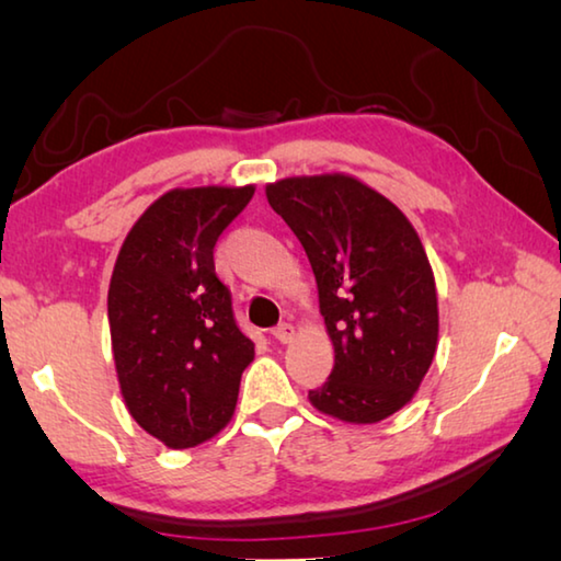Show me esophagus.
I'll return each instance as SVG.
<instances>
[{
    "label": "esophagus",
    "instance_id": "obj_1",
    "mask_svg": "<svg viewBox=\"0 0 561 561\" xmlns=\"http://www.w3.org/2000/svg\"><path fill=\"white\" fill-rule=\"evenodd\" d=\"M273 337L283 342V345H288V342L296 337V328H293L290 322H280V325L273 328Z\"/></svg>",
    "mask_w": 561,
    "mask_h": 561
}]
</instances>
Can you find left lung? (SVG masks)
<instances>
[{"label":"left lung","mask_w":561,"mask_h":561,"mask_svg":"<svg viewBox=\"0 0 561 561\" xmlns=\"http://www.w3.org/2000/svg\"><path fill=\"white\" fill-rule=\"evenodd\" d=\"M308 253L335 367L312 407L375 424L409 404L436 355V283L414 226L387 196L345 174L265 186Z\"/></svg>","instance_id":"8db88e82"}]
</instances>
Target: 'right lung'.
<instances>
[{"instance_id":"add662e5","label":"right lung","mask_w":561,"mask_h":561,"mask_svg":"<svg viewBox=\"0 0 561 561\" xmlns=\"http://www.w3.org/2000/svg\"><path fill=\"white\" fill-rule=\"evenodd\" d=\"M251 196L253 186L167 192L115 261L107 320L123 399L170 448H192L229 424L253 359L214 268L216 239Z\"/></svg>"}]
</instances>
